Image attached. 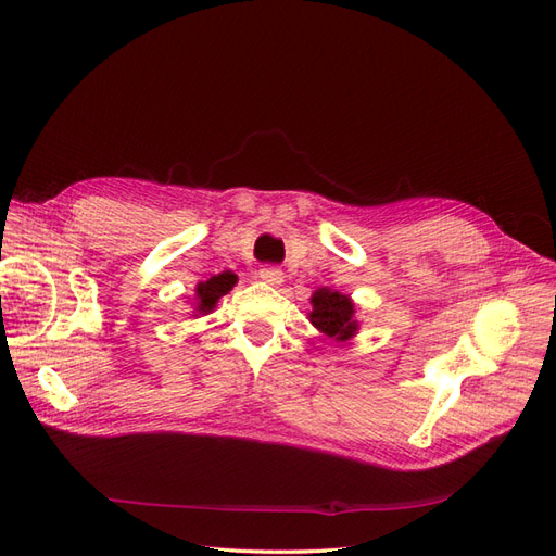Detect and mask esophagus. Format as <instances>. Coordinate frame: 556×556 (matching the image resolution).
<instances>
[{
  "instance_id": "34e87169",
  "label": "esophagus",
  "mask_w": 556,
  "mask_h": 556,
  "mask_svg": "<svg viewBox=\"0 0 556 556\" xmlns=\"http://www.w3.org/2000/svg\"><path fill=\"white\" fill-rule=\"evenodd\" d=\"M260 278L268 285H274V288H278V285H282V280H285V276H282L278 266H264L260 271Z\"/></svg>"
}]
</instances>
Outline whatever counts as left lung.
<instances>
[{
  "label": "left lung",
  "mask_w": 556,
  "mask_h": 556,
  "mask_svg": "<svg viewBox=\"0 0 556 556\" xmlns=\"http://www.w3.org/2000/svg\"><path fill=\"white\" fill-rule=\"evenodd\" d=\"M313 311L308 313L311 325L327 336L329 341L345 343L355 339L359 331V319H357V306L350 294H343L339 290L319 288L311 296Z\"/></svg>",
  "instance_id": "obj_1"
}]
</instances>
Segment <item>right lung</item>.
<instances>
[{
  "mask_svg": "<svg viewBox=\"0 0 556 556\" xmlns=\"http://www.w3.org/2000/svg\"><path fill=\"white\" fill-rule=\"evenodd\" d=\"M237 282H239V276L233 271H223L217 276H211L208 280H199L194 288V296H192L194 313L197 315L213 313L217 301H220L225 294H229Z\"/></svg>",
  "mask_w": 556,
  "mask_h": 556,
  "instance_id": "1",
  "label": "right lung"
}]
</instances>
